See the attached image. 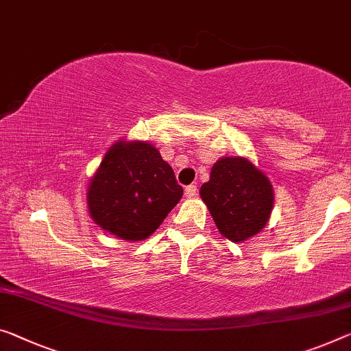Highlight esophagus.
Segmentation results:
<instances>
[{
	"label": "esophagus",
	"instance_id": "esophagus-1",
	"mask_svg": "<svg viewBox=\"0 0 351 351\" xmlns=\"http://www.w3.org/2000/svg\"><path fill=\"white\" fill-rule=\"evenodd\" d=\"M196 193H197V186L196 185H188L185 188V197H188V199H191V197L196 196Z\"/></svg>",
	"mask_w": 351,
	"mask_h": 351
}]
</instances>
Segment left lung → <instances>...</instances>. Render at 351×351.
Listing matches in <instances>:
<instances>
[{"mask_svg": "<svg viewBox=\"0 0 351 351\" xmlns=\"http://www.w3.org/2000/svg\"><path fill=\"white\" fill-rule=\"evenodd\" d=\"M219 234L241 243L265 228L274 204L271 182L246 157H221L199 190Z\"/></svg>", "mask_w": 351, "mask_h": 351, "instance_id": "obj_1", "label": "left lung"}]
</instances>
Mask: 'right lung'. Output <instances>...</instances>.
<instances>
[{"mask_svg":"<svg viewBox=\"0 0 351 351\" xmlns=\"http://www.w3.org/2000/svg\"><path fill=\"white\" fill-rule=\"evenodd\" d=\"M174 171L147 141H117L90 177L86 201L100 229L127 241L149 239L182 199Z\"/></svg>","mask_w":351,"mask_h":351,"instance_id":"add662e5","label":"right lung"}]
</instances>
